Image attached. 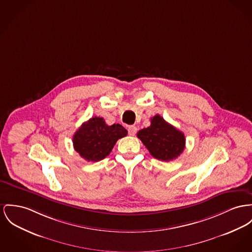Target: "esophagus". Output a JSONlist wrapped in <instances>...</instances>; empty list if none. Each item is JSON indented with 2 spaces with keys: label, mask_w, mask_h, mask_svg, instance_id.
<instances>
[{
  "label": "esophagus",
  "mask_w": 252,
  "mask_h": 252,
  "mask_svg": "<svg viewBox=\"0 0 252 252\" xmlns=\"http://www.w3.org/2000/svg\"><path fill=\"white\" fill-rule=\"evenodd\" d=\"M136 130H137V129H136V127H135V126H133V125L128 127V133H129L130 135H134L135 133H136Z\"/></svg>",
  "instance_id": "34e87169"
}]
</instances>
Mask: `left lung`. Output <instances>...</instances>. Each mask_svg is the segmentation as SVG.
Here are the masks:
<instances>
[{
	"label": "left lung",
	"instance_id": "8db88e82",
	"mask_svg": "<svg viewBox=\"0 0 252 252\" xmlns=\"http://www.w3.org/2000/svg\"><path fill=\"white\" fill-rule=\"evenodd\" d=\"M137 137L152 156L162 161L176 159L185 148V136L159 115L151 118V125L138 131Z\"/></svg>",
	"mask_w": 252,
	"mask_h": 252
}]
</instances>
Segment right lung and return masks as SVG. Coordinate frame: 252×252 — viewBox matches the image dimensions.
Returning <instances> with one entry per match:
<instances>
[{
    "label": "right lung",
    "instance_id": "add662e5",
    "mask_svg": "<svg viewBox=\"0 0 252 252\" xmlns=\"http://www.w3.org/2000/svg\"><path fill=\"white\" fill-rule=\"evenodd\" d=\"M127 130L120 124L109 126L103 118L89 119L72 137L74 150L88 161H99L114 148L119 138L126 136Z\"/></svg>",
    "mask_w": 252,
    "mask_h": 252
}]
</instances>
